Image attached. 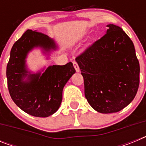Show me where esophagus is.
Instances as JSON below:
<instances>
[{
    "label": "esophagus",
    "instance_id": "obj_1",
    "mask_svg": "<svg viewBox=\"0 0 146 146\" xmlns=\"http://www.w3.org/2000/svg\"><path fill=\"white\" fill-rule=\"evenodd\" d=\"M73 66H74V69H75L76 72H80V68H79V66L77 64V63L76 61H73Z\"/></svg>",
    "mask_w": 146,
    "mask_h": 146
}]
</instances>
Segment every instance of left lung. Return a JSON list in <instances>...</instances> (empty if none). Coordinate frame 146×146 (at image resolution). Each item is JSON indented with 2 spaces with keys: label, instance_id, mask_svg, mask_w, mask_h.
<instances>
[{
  "label": "left lung",
  "instance_id": "obj_1",
  "mask_svg": "<svg viewBox=\"0 0 146 146\" xmlns=\"http://www.w3.org/2000/svg\"><path fill=\"white\" fill-rule=\"evenodd\" d=\"M106 34L76 58L85 96L96 111H120L133 100L140 83V64L134 44L122 28L107 25Z\"/></svg>",
  "mask_w": 146,
  "mask_h": 146
}]
</instances>
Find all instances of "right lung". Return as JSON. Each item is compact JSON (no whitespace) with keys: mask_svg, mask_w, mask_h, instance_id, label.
Returning a JSON list of instances; mask_svg holds the SVG:
<instances>
[{"mask_svg":"<svg viewBox=\"0 0 146 146\" xmlns=\"http://www.w3.org/2000/svg\"><path fill=\"white\" fill-rule=\"evenodd\" d=\"M37 47L48 55L58 48L54 39L47 35L27 30L11 48L6 77L14 102L31 115L45 118L58 110L64 87L76 71L69 62L64 66H50L32 73L27 67L26 58L28 53Z\"/></svg>","mask_w":146,"mask_h":146,"instance_id":"add662e5","label":"right lung"}]
</instances>
